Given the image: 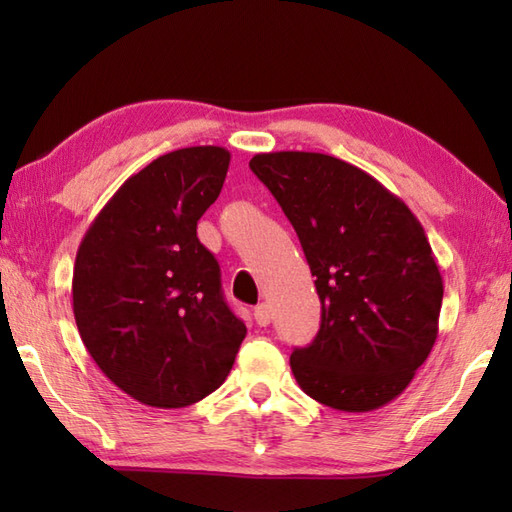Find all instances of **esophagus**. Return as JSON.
I'll return each instance as SVG.
<instances>
[{"mask_svg":"<svg viewBox=\"0 0 512 512\" xmlns=\"http://www.w3.org/2000/svg\"><path fill=\"white\" fill-rule=\"evenodd\" d=\"M270 319H273V314H270V306L268 303H259V306L255 308V321H257V325H266L270 323Z\"/></svg>","mask_w":512,"mask_h":512,"instance_id":"esophagus-1","label":"esophagus"}]
</instances>
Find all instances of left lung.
Returning <instances> with one entry per match:
<instances>
[{"label": "left lung", "mask_w": 512, "mask_h": 512, "mask_svg": "<svg viewBox=\"0 0 512 512\" xmlns=\"http://www.w3.org/2000/svg\"><path fill=\"white\" fill-rule=\"evenodd\" d=\"M250 169L317 277L321 328L290 356L299 387L339 411L385 407L438 339L444 286L422 224L376 178L328 154H257Z\"/></svg>", "instance_id": "left-lung-1"}]
</instances>
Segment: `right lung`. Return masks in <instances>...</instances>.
I'll return each instance as SVG.
<instances>
[{
	"instance_id": "add662e5",
	"label": "right lung",
	"mask_w": 512,
	"mask_h": 512,
	"mask_svg": "<svg viewBox=\"0 0 512 512\" xmlns=\"http://www.w3.org/2000/svg\"><path fill=\"white\" fill-rule=\"evenodd\" d=\"M231 154L184 147L127 178L76 250L72 310L94 363L134 400L187 407L220 387L246 336L198 239Z\"/></svg>"
}]
</instances>
